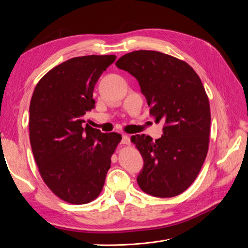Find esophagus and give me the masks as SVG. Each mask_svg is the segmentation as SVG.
I'll return each mask as SVG.
<instances>
[{"instance_id":"1","label":"esophagus","mask_w":248,"mask_h":248,"mask_svg":"<svg viewBox=\"0 0 248 248\" xmlns=\"http://www.w3.org/2000/svg\"><path fill=\"white\" fill-rule=\"evenodd\" d=\"M121 142H122V144H124V145H130V138H129V136H127V134H123Z\"/></svg>"}]
</instances>
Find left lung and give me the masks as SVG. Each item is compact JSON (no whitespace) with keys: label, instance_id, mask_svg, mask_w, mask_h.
Segmentation results:
<instances>
[{"label":"left lung","instance_id":"left-lung-1","mask_svg":"<svg viewBox=\"0 0 248 248\" xmlns=\"http://www.w3.org/2000/svg\"><path fill=\"white\" fill-rule=\"evenodd\" d=\"M116 66L138 79L150 115L166 123L158 140L131 137L144 160L139 186L150 196L176 197L196 180L208 152L211 114L202 80L184 61L155 50L129 52Z\"/></svg>","mask_w":248,"mask_h":248}]
</instances>
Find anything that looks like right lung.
<instances>
[{
  "label": "right lung",
  "mask_w": 248,
  "mask_h": 248,
  "mask_svg": "<svg viewBox=\"0 0 248 248\" xmlns=\"http://www.w3.org/2000/svg\"><path fill=\"white\" fill-rule=\"evenodd\" d=\"M116 56H84L63 62L37 84L30 103V141L40 175L70 204L92 202L102 190L110 157L122 140L85 123L93 91Z\"/></svg>",
  "instance_id": "1"
}]
</instances>
